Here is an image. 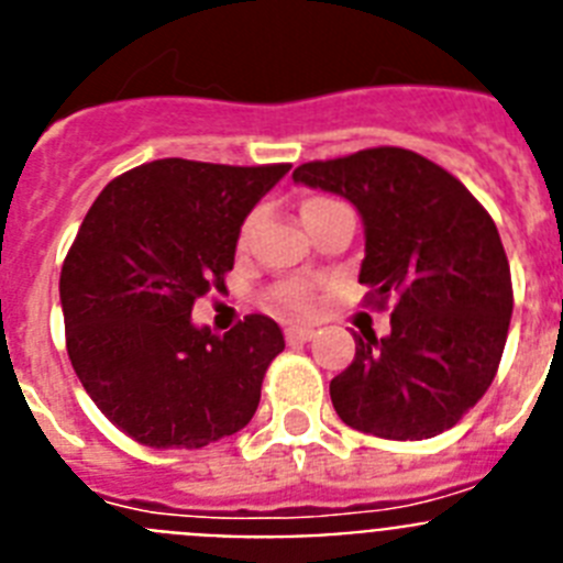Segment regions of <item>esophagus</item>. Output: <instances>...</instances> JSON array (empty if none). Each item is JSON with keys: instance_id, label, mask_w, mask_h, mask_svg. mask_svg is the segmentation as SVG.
Listing matches in <instances>:
<instances>
[{"instance_id": "1", "label": "esophagus", "mask_w": 563, "mask_h": 563, "mask_svg": "<svg viewBox=\"0 0 563 563\" xmlns=\"http://www.w3.org/2000/svg\"><path fill=\"white\" fill-rule=\"evenodd\" d=\"M312 335H316V330H312V327H305V324H290L285 330V338L290 343H305V341H310Z\"/></svg>"}]
</instances>
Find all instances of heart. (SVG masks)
Returning <instances> with one entry per match:
<instances>
[{
	"label": "heart",
	"instance_id": "1",
	"mask_svg": "<svg viewBox=\"0 0 563 563\" xmlns=\"http://www.w3.org/2000/svg\"><path fill=\"white\" fill-rule=\"evenodd\" d=\"M324 202H330V200H310V202H305V211H307V208L324 206ZM276 298H278V305H285L287 310H292V312H307L312 307V296H310V290H307L305 285L278 287Z\"/></svg>",
	"mask_w": 563,
	"mask_h": 563
}]
</instances>
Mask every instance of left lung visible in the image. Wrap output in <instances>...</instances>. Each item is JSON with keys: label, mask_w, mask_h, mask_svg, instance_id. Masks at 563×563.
<instances>
[{"label": "left lung", "mask_w": 563, "mask_h": 563, "mask_svg": "<svg viewBox=\"0 0 563 563\" xmlns=\"http://www.w3.org/2000/svg\"><path fill=\"white\" fill-rule=\"evenodd\" d=\"M292 180L355 206L357 278L369 305L395 301L389 335H355V361L332 377L338 417L383 440L449 431L494 383L514 316L490 213L445 168L397 146L305 163Z\"/></svg>", "instance_id": "8db88e82"}]
</instances>
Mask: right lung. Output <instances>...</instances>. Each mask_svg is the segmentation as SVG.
Here are the masks:
<instances>
[{"label": "right lung", "instance_id": "1", "mask_svg": "<svg viewBox=\"0 0 563 563\" xmlns=\"http://www.w3.org/2000/svg\"><path fill=\"white\" fill-rule=\"evenodd\" d=\"M290 172L166 157L109 183L84 217L58 282L67 352L112 426L148 449H202L245 429L285 350L267 316L225 335L191 321L225 287L239 231Z\"/></svg>", "mask_w": 563, "mask_h": 563}]
</instances>
